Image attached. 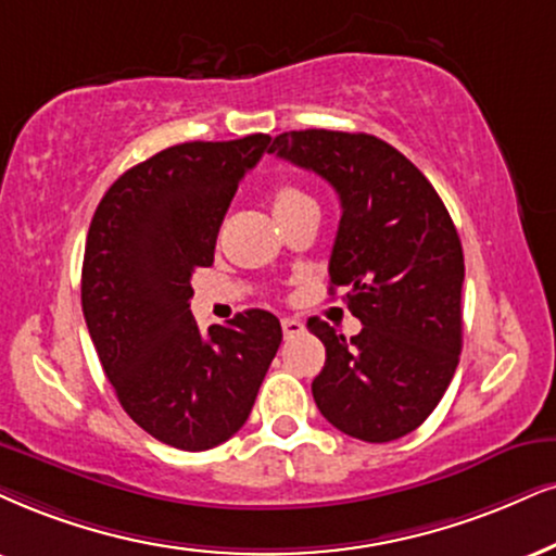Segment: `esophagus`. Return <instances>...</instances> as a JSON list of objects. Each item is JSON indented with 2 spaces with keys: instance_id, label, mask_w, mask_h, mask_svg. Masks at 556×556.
<instances>
[{
  "instance_id": "1",
  "label": "esophagus",
  "mask_w": 556,
  "mask_h": 556,
  "mask_svg": "<svg viewBox=\"0 0 556 556\" xmlns=\"http://www.w3.org/2000/svg\"><path fill=\"white\" fill-rule=\"evenodd\" d=\"M280 327H283V334H286V338H296V334L304 332V321L291 319V317L280 319Z\"/></svg>"
}]
</instances>
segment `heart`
<instances>
[{
	"label": "heart",
	"mask_w": 556,
	"mask_h": 556,
	"mask_svg": "<svg viewBox=\"0 0 556 556\" xmlns=\"http://www.w3.org/2000/svg\"><path fill=\"white\" fill-rule=\"evenodd\" d=\"M309 203H314V198L306 193L304 188H299V185L293 182H283L273 190V214H276V218L289 216L293 211L304 208V205Z\"/></svg>",
	"instance_id": "obj_1"
}]
</instances>
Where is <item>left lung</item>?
I'll return each mask as SVG.
<instances>
[{
	"label": "left lung",
	"mask_w": 556,
	"mask_h": 556,
	"mask_svg": "<svg viewBox=\"0 0 556 556\" xmlns=\"http://www.w3.org/2000/svg\"><path fill=\"white\" fill-rule=\"evenodd\" d=\"M267 152L312 169L340 198L332 289L363 330L345 340L319 317V413L345 435L387 443L428 420L462 353L464 252L435 188L407 156L368 134L289 131Z\"/></svg>",
	"instance_id": "1"
}]
</instances>
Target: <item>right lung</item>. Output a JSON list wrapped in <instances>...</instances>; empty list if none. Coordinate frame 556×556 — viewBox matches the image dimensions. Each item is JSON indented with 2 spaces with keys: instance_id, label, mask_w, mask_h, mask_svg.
Here are the masks:
<instances>
[{
  "instance_id": "right-lung-1",
  "label": "right lung",
  "mask_w": 556,
  "mask_h": 556,
  "mask_svg": "<svg viewBox=\"0 0 556 556\" xmlns=\"http://www.w3.org/2000/svg\"><path fill=\"white\" fill-rule=\"evenodd\" d=\"M267 149L265 134L164 149L123 173L89 224L81 312L102 371L128 417L180 451L242 428L283 340L263 309L208 332L190 314V278L214 263L237 185Z\"/></svg>"
}]
</instances>
